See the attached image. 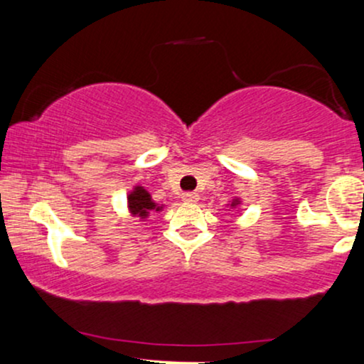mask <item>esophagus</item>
Segmentation results:
<instances>
[{
  "label": "esophagus",
  "mask_w": 364,
  "mask_h": 364,
  "mask_svg": "<svg viewBox=\"0 0 364 364\" xmlns=\"http://www.w3.org/2000/svg\"><path fill=\"white\" fill-rule=\"evenodd\" d=\"M183 200H185L186 203H196L200 200L198 193H185L183 195Z\"/></svg>",
  "instance_id": "esophagus-1"
}]
</instances>
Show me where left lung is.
Here are the masks:
<instances>
[{"instance_id": "8db88e82", "label": "left lung", "mask_w": 364, "mask_h": 364, "mask_svg": "<svg viewBox=\"0 0 364 364\" xmlns=\"http://www.w3.org/2000/svg\"><path fill=\"white\" fill-rule=\"evenodd\" d=\"M228 205H229V207H231V208H237V207H240V205H241V200H240V198H237V196H235V198H232V202H229V203H228Z\"/></svg>"}]
</instances>
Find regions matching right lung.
Returning a JSON list of instances; mask_svg holds the SVG:
<instances>
[{"mask_svg":"<svg viewBox=\"0 0 364 364\" xmlns=\"http://www.w3.org/2000/svg\"><path fill=\"white\" fill-rule=\"evenodd\" d=\"M127 208L132 217H139L140 220H145L150 215V212H161L164 205H159L144 186L135 185L127 196Z\"/></svg>","mask_w":364,"mask_h":364,"instance_id":"1","label":"right lung"}]
</instances>
